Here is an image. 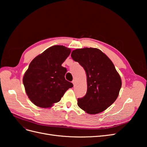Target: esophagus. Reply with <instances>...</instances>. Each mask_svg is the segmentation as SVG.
I'll use <instances>...</instances> for the list:
<instances>
[{
	"mask_svg": "<svg viewBox=\"0 0 147 147\" xmlns=\"http://www.w3.org/2000/svg\"><path fill=\"white\" fill-rule=\"evenodd\" d=\"M72 83H73L74 85H75V80H74L72 81Z\"/></svg>",
	"mask_w": 147,
	"mask_h": 147,
	"instance_id": "obj_1",
	"label": "esophagus"
}]
</instances>
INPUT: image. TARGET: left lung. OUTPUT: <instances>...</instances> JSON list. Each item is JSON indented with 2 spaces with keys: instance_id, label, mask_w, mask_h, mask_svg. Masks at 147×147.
<instances>
[{
  "instance_id": "obj_1",
  "label": "left lung",
  "mask_w": 147,
  "mask_h": 147,
  "mask_svg": "<svg viewBox=\"0 0 147 147\" xmlns=\"http://www.w3.org/2000/svg\"><path fill=\"white\" fill-rule=\"evenodd\" d=\"M71 57L83 67L87 77V92L78 99V107L91 115L103 112L116 100L121 88L114 64L97 48L76 49Z\"/></svg>"
}]
</instances>
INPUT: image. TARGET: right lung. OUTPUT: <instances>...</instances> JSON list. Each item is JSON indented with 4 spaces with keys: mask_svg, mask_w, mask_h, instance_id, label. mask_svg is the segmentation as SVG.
<instances>
[{
    "mask_svg": "<svg viewBox=\"0 0 147 147\" xmlns=\"http://www.w3.org/2000/svg\"><path fill=\"white\" fill-rule=\"evenodd\" d=\"M70 52V48L55 45L31 61L23 82L26 94L35 105L51 107L73 87V84L65 79L67 69L62 66Z\"/></svg>",
    "mask_w": 147,
    "mask_h": 147,
    "instance_id": "right-lung-1",
    "label": "right lung"
}]
</instances>
